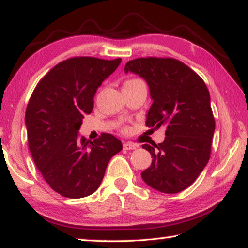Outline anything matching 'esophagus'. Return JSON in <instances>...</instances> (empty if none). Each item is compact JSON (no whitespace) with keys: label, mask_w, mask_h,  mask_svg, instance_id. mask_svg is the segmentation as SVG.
<instances>
[{"label":"esophagus","mask_w":248,"mask_h":248,"mask_svg":"<svg viewBox=\"0 0 248 248\" xmlns=\"http://www.w3.org/2000/svg\"><path fill=\"white\" fill-rule=\"evenodd\" d=\"M138 148V145L133 142H124V150H133V149Z\"/></svg>","instance_id":"34e87169"}]
</instances>
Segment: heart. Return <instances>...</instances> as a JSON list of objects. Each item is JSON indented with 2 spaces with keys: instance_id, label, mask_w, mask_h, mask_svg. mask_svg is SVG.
<instances>
[{
  "instance_id": "obj_1",
  "label": "heart",
  "mask_w": 248,
  "mask_h": 248,
  "mask_svg": "<svg viewBox=\"0 0 248 248\" xmlns=\"http://www.w3.org/2000/svg\"><path fill=\"white\" fill-rule=\"evenodd\" d=\"M139 81H142L140 79H129L124 82V85H131V84H136V82H139Z\"/></svg>"
}]
</instances>
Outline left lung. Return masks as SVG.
<instances>
[{
    "label": "left lung",
    "mask_w": 248,
    "mask_h": 248,
    "mask_svg": "<svg viewBox=\"0 0 248 248\" xmlns=\"http://www.w3.org/2000/svg\"><path fill=\"white\" fill-rule=\"evenodd\" d=\"M124 72L148 82L153 103L147 127H167L162 143L142 145L152 162L141 176L156 191L179 193L194 182L210 160L215 120L209 89L194 70L170 57L136 58L125 64Z\"/></svg>",
    "instance_id": "8db88e82"
}]
</instances>
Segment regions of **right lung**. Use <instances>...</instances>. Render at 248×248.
<instances>
[{
    "label": "right lung",
    "mask_w": 248,
    "mask_h": 248,
    "mask_svg": "<svg viewBox=\"0 0 248 248\" xmlns=\"http://www.w3.org/2000/svg\"><path fill=\"white\" fill-rule=\"evenodd\" d=\"M121 62L96 57L61 62L42 78L27 104L25 124L33 160L49 186L65 198L93 194L110 159L121 151L115 136L79 138L82 118L93 108L97 89Z\"/></svg>",
    "instance_id": "1"
}]
</instances>
